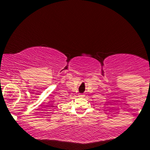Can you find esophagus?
<instances>
[{
  "mask_svg": "<svg viewBox=\"0 0 150 150\" xmlns=\"http://www.w3.org/2000/svg\"><path fill=\"white\" fill-rule=\"evenodd\" d=\"M79 96V97H83V96H83V95H79V96Z\"/></svg>",
  "mask_w": 150,
  "mask_h": 150,
  "instance_id": "34e87169",
  "label": "esophagus"
}]
</instances>
